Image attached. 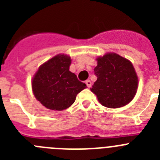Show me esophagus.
I'll use <instances>...</instances> for the list:
<instances>
[{
  "mask_svg": "<svg viewBox=\"0 0 160 160\" xmlns=\"http://www.w3.org/2000/svg\"><path fill=\"white\" fill-rule=\"evenodd\" d=\"M86 84H87V87L90 88V87H91V82H90V80H87V81H86Z\"/></svg>",
  "mask_w": 160,
  "mask_h": 160,
  "instance_id": "34e87169",
  "label": "esophagus"
}]
</instances>
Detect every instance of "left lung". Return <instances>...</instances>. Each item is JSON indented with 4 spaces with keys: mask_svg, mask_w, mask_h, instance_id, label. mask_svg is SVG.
I'll return each mask as SVG.
<instances>
[{
    "mask_svg": "<svg viewBox=\"0 0 160 160\" xmlns=\"http://www.w3.org/2000/svg\"><path fill=\"white\" fill-rule=\"evenodd\" d=\"M94 69L97 81L90 90L102 105L108 108L126 106L134 98L138 89V77L132 63L115 53L97 58Z\"/></svg>",
    "mask_w": 160,
    "mask_h": 160,
    "instance_id": "8db88e82",
    "label": "left lung"
}]
</instances>
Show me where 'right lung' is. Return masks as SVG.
<instances>
[{
	"label": "right lung",
	"mask_w": 160,
	"mask_h": 160,
	"mask_svg": "<svg viewBox=\"0 0 160 160\" xmlns=\"http://www.w3.org/2000/svg\"><path fill=\"white\" fill-rule=\"evenodd\" d=\"M70 57L58 54L39 67L32 80L35 98L44 107L63 111L74 102L76 96L87 86L70 71Z\"/></svg>",
	"instance_id": "obj_1"
}]
</instances>
